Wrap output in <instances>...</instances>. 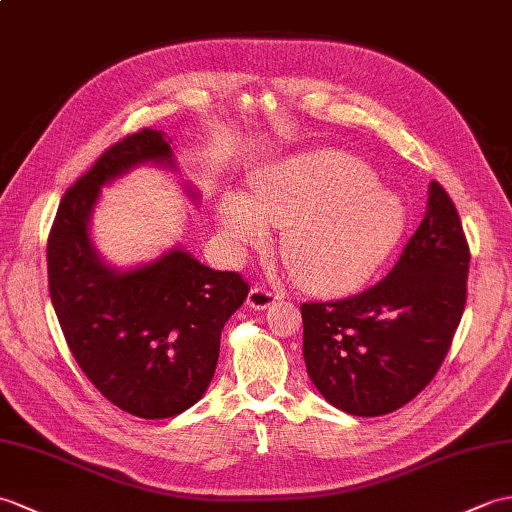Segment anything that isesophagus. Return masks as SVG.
<instances>
[{"mask_svg": "<svg viewBox=\"0 0 512 512\" xmlns=\"http://www.w3.org/2000/svg\"><path fill=\"white\" fill-rule=\"evenodd\" d=\"M277 301H279V292L268 288V285H264V283H255L251 292H248L246 305L253 307V310H266V307L275 305Z\"/></svg>", "mask_w": 512, "mask_h": 512, "instance_id": "esophagus-1", "label": "esophagus"}]
</instances>
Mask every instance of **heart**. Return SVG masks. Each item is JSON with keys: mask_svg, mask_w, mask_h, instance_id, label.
Here are the masks:
<instances>
[{"mask_svg": "<svg viewBox=\"0 0 512 512\" xmlns=\"http://www.w3.org/2000/svg\"><path fill=\"white\" fill-rule=\"evenodd\" d=\"M222 227L233 242L264 246L268 224L283 229L281 257L294 279L316 294L358 290L399 244L406 202L351 154L310 152L261 170L251 200L231 196Z\"/></svg>", "mask_w": 512, "mask_h": 512, "instance_id": "1", "label": "heart"}]
</instances>
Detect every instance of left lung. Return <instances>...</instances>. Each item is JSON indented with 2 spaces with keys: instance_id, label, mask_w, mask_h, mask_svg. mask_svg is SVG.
I'll list each match as a JSON object with an SVG mask.
<instances>
[{
  "instance_id": "8db88e82",
  "label": "left lung",
  "mask_w": 512,
  "mask_h": 512,
  "mask_svg": "<svg viewBox=\"0 0 512 512\" xmlns=\"http://www.w3.org/2000/svg\"><path fill=\"white\" fill-rule=\"evenodd\" d=\"M469 259L454 200L434 181L425 218L382 281L301 305L303 358L320 395L355 417H382L417 397L465 312Z\"/></svg>"
}]
</instances>
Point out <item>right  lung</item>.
Segmentation results:
<instances>
[{"label": "right lung", "mask_w": 512, "mask_h": 512, "mask_svg": "<svg viewBox=\"0 0 512 512\" xmlns=\"http://www.w3.org/2000/svg\"><path fill=\"white\" fill-rule=\"evenodd\" d=\"M170 144L141 128L106 148L65 192L47 237V283L71 355L139 419L174 417L205 395L222 327L251 290L240 272L211 270L181 248L122 275L95 255L87 227L100 185L137 163H172Z\"/></svg>", "instance_id": "right-lung-1"}]
</instances>
